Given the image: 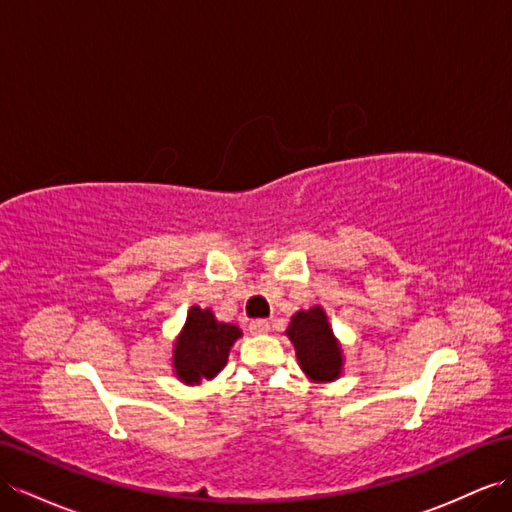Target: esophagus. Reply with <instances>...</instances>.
Wrapping results in <instances>:
<instances>
[{
    "instance_id": "obj_1",
    "label": "esophagus",
    "mask_w": 512,
    "mask_h": 512,
    "mask_svg": "<svg viewBox=\"0 0 512 512\" xmlns=\"http://www.w3.org/2000/svg\"><path fill=\"white\" fill-rule=\"evenodd\" d=\"M269 329H271V325H269V321H265V319H258V321H252V323H250V331H252V334H256V336L267 334Z\"/></svg>"
}]
</instances>
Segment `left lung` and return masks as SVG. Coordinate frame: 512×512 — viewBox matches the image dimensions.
Returning a JSON list of instances; mask_svg holds the SVG:
<instances>
[{
	"instance_id": "8db88e82",
	"label": "left lung",
	"mask_w": 512,
	"mask_h": 512,
	"mask_svg": "<svg viewBox=\"0 0 512 512\" xmlns=\"http://www.w3.org/2000/svg\"><path fill=\"white\" fill-rule=\"evenodd\" d=\"M297 362L312 381H336L342 375V347L321 306L299 310L286 329Z\"/></svg>"
}]
</instances>
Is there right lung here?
<instances>
[{
	"label": "right lung",
	"mask_w": 512,
	"mask_h": 512,
	"mask_svg": "<svg viewBox=\"0 0 512 512\" xmlns=\"http://www.w3.org/2000/svg\"><path fill=\"white\" fill-rule=\"evenodd\" d=\"M241 329L215 319L213 310L193 306L187 323L174 342L172 366L176 377L187 385L213 379L228 362L232 344L241 338Z\"/></svg>",
	"instance_id": "add662e5"
}]
</instances>
